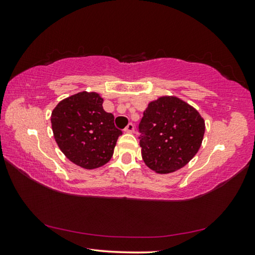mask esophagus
<instances>
[{"instance_id":"obj_1","label":"esophagus","mask_w":255,"mask_h":255,"mask_svg":"<svg viewBox=\"0 0 255 255\" xmlns=\"http://www.w3.org/2000/svg\"><path fill=\"white\" fill-rule=\"evenodd\" d=\"M133 130H135V127H133L132 124H128L127 127L125 128V132H128V133L133 132Z\"/></svg>"}]
</instances>
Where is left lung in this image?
I'll list each match as a JSON object with an SVG mask.
<instances>
[{
  "mask_svg": "<svg viewBox=\"0 0 255 255\" xmlns=\"http://www.w3.org/2000/svg\"><path fill=\"white\" fill-rule=\"evenodd\" d=\"M205 129L192 106L174 96L159 97L148 103L139 124L141 157L156 173L182 169L199 150Z\"/></svg>",
  "mask_w": 255,
  "mask_h": 255,
  "instance_id": "8db88e82",
  "label": "left lung"
}]
</instances>
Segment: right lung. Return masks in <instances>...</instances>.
Segmentation results:
<instances>
[{
  "label": "right lung",
  "instance_id": "1",
  "mask_svg": "<svg viewBox=\"0 0 255 255\" xmlns=\"http://www.w3.org/2000/svg\"><path fill=\"white\" fill-rule=\"evenodd\" d=\"M102 103L99 93L83 91L64 99L51 111V129L59 149L72 163L86 170L109 162L123 133Z\"/></svg>",
  "mask_w": 255,
  "mask_h": 255
}]
</instances>
